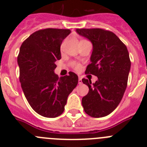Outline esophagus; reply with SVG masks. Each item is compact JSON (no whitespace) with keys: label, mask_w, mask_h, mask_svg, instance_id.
Returning a JSON list of instances; mask_svg holds the SVG:
<instances>
[{"label":"esophagus","mask_w":147,"mask_h":147,"mask_svg":"<svg viewBox=\"0 0 147 147\" xmlns=\"http://www.w3.org/2000/svg\"><path fill=\"white\" fill-rule=\"evenodd\" d=\"M82 83V79L81 78H79V84H80V85H81Z\"/></svg>","instance_id":"34e87169"}]
</instances>
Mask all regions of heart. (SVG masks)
<instances>
[{"instance_id":"obj_1","label":"heart","mask_w":147,"mask_h":147,"mask_svg":"<svg viewBox=\"0 0 147 147\" xmlns=\"http://www.w3.org/2000/svg\"><path fill=\"white\" fill-rule=\"evenodd\" d=\"M72 66H73V67H74L75 69L77 70V71H79V70H80V68H81V66H80V65L77 64V63H73Z\"/></svg>"}]
</instances>
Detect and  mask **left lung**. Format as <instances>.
Listing matches in <instances>:
<instances>
[{"instance_id": "1", "label": "left lung", "mask_w": 147, "mask_h": 147, "mask_svg": "<svg viewBox=\"0 0 147 147\" xmlns=\"http://www.w3.org/2000/svg\"><path fill=\"white\" fill-rule=\"evenodd\" d=\"M76 32L93 44L90 64L85 73L97 81L82 79L89 92L82 99L85 112L93 118L104 117L120 103L127 88L131 62L126 45L112 32L102 28H77Z\"/></svg>"}]
</instances>
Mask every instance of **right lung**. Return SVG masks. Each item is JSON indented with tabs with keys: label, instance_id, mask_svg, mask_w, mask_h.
I'll return each instance as SVG.
<instances>
[{
	"label": "right lung",
	"instance_id": "1",
	"mask_svg": "<svg viewBox=\"0 0 147 147\" xmlns=\"http://www.w3.org/2000/svg\"><path fill=\"white\" fill-rule=\"evenodd\" d=\"M70 33V29L39 30L20 46L18 63L21 88L30 106L44 117L60 115L67 97L78 84L74 73L60 78L54 73L55 62L61 59L62 40Z\"/></svg>",
	"mask_w": 147,
	"mask_h": 147
}]
</instances>
